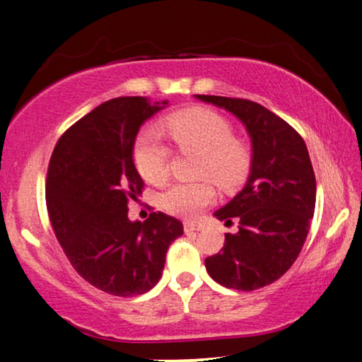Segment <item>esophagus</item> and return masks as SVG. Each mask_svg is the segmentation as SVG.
<instances>
[{"label": "esophagus", "mask_w": 362, "mask_h": 362, "mask_svg": "<svg viewBox=\"0 0 362 362\" xmlns=\"http://www.w3.org/2000/svg\"><path fill=\"white\" fill-rule=\"evenodd\" d=\"M204 227L201 223H194V222H186L185 223V232L186 233H192V232H201Z\"/></svg>", "instance_id": "esophagus-1"}]
</instances>
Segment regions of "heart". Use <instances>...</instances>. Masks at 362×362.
Masks as SVG:
<instances>
[{
	"mask_svg": "<svg viewBox=\"0 0 362 362\" xmlns=\"http://www.w3.org/2000/svg\"><path fill=\"white\" fill-rule=\"evenodd\" d=\"M170 137L181 150L201 155L197 175L212 177L223 187H233L245 180L250 170V151L233 139V129L220 114L209 109H187L165 120ZM137 170L151 185L168 177L170 148L155 130H144L134 148ZM216 199L209 181L176 182L161 194V206L173 216L194 218Z\"/></svg>",
	"mask_w": 362,
	"mask_h": 362,
	"instance_id": "heart-1",
	"label": "heart"
}]
</instances>
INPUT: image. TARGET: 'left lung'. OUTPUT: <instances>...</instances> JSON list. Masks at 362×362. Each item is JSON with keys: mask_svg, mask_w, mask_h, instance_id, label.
<instances>
[{"mask_svg": "<svg viewBox=\"0 0 362 362\" xmlns=\"http://www.w3.org/2000/svg\"><path fill=\"white\" fill-rule=\"evenodd\" d=\"M199 101L233 114L251 140L246 185L214 212L218 220H240L237 233H225L220 253L206 269L228 289L255 291L279 279L294 264L315 211L317 182L305 142L269 109L238 98L196 94Z\"/></svg>", "mask_w": 362, "mask_h": 362, "instance_id": "1", "label": "left lung"}]
</instances>
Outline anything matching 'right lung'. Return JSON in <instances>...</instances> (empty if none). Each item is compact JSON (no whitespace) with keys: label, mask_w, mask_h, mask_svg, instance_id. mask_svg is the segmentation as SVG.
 Returning <instances> with one entry per match:
<instances>
[{"label":"right lung","mask_w":362,"mask_h":362,"mask_svg":"<svg viewBox=\"0 0 362 362\" xmlns=\"http://www.w3.org/2000/svg\"><path fill=\"white\" fill-rule=\"evenodd\" d=\"M168 106L125 96L103 103L57 142L45 182L55 237L83 279L107 294L140 296L160 281L166 251L182 235L180 220L153 212L129 218L144 189L134 144L145 120Z\"/></svg>","instance_id":"obj_1"}]
</instances>
